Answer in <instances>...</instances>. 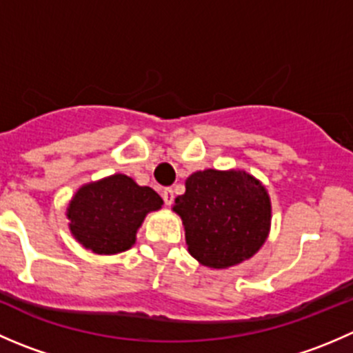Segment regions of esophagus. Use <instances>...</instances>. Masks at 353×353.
Wrapping results in <instances>:
<instances>
[{
  "mask_svg": "<svg viewBox=\"0 0 353 353\" xmlns=\"http://www.w3.org/2000/svg\"><path fill=\"white\" fill-rule=\"evenodd\" d=\"M162 198H163V203H165L167 206H170V205H172V201H174V191L170 190V188H163Z\"/></svg>",
  "mask_w": 353,
  "mask_h": 353,
  "instance_id": "obj_1",
  "label": "esophagus"
}]
</instances>
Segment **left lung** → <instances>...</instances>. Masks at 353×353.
Segmentation results:
<instances>
[{
    "label": "left lung",
    "mask_w": 353,
    "mask_h": 353,
    "mask_svg": "<svg viewBox=\"0 0 353 353\" xmlns=\"http://www.w3.org/2000/svg\"><path fill=\"white\" fill-rule=\"evenodd\" d=\"M174 212L183 219L191 256L210 268H229L265 243L272 205L265 186L249 174L206 169L188 177Z\"/></svg>",
    "instance_id": "8db88e82"
}]
</instances>
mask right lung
Masks as SVG:
<instances>
[{
  "label": "right lung",
  "mask_w": 353,
  "mask_h": 353,
  "mask_svg": "<svg viewBox=\"0 0 353 353\" xmlns=\"http://www.w3.org/2000/svg\"><path fill=\"white\" fill-rule=\"evenodd\" d=\"M162 203L152 188L116 174L78 190L68 208L70 229L78 243L97 254L126 251L145 215Z\"/></svg>",
  "instance_id": "add662e5"
}]
</instances>
